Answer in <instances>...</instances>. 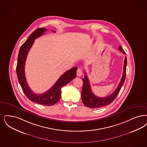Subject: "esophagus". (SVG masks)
I'll list each match as a JSON object with an SVG mask.
<instances>
[{"instance_id":"34e87169","label":"esophagus","mask_w":147,"mask_h":147,"mask_svg":"<svg viewBox=\"0 0 147 147\" xmlns=\"http://www.w3.org/2000/svg\"><path fill=\"white\" fill-rule=\"evenodd\" d=\"M77 76H82V71L81 68H78L77 70Z\"/></svg>"}]
</instances>
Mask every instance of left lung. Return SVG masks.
<instances>
[{"mask_svg": "<svg viewBox=\"0 0 147 147\" xmlns=\"http://www.w3.org/2000/svg\"><path fill=\"white\" fill-rule=\"evenodd\" d=\"M119 50L125 54L123 51V49L121 46H119ZM126 65H127V59L125 57L123 64V76L121 81L119 84L117 88L112 93L106 97H99L95 96L91 88L90 84L88 80L87 76H85L84 78L82 79L83 85H82V103L86 107L90 108H97L102 107H105L108 105L111 104L115 98L117 97L122 86L123 85L126 78ZM86 74V72L84 73Z\"/></svg>", "mask_w": 147, "mask_h": 147, "instance_id": "obj_1", "label": "left lung"}]
</instances>
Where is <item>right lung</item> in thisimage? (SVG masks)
I'll list each match as a JSON object with an SVG mask.
<instances>
[{"mask_svg": "<svg viewBox=\"0 0 147 147\" xmlns=\"http://www.w3.org/2000/svg\"><path fill=\"white\" fill-rule=\"evenodd\" d=\"M47 30L45 28H40L35 30L28 37L20 47L18 55V64L16 73L18 80L22 88L24 94L32 102L44 106H53L57 103L60 100L61 88L74 79L76 76L77 67H75L66 71L59 77L57 81L50 90L42 94H36L30 88L24 73L25 62L27 55L32 47L35 39L42 35ZM53 32H55L53 30Z\"/></svg>", "mask_w": 147, "mask_h": 147, "instance_id": "obj_1", "label": "right lung"}]
</instances>
